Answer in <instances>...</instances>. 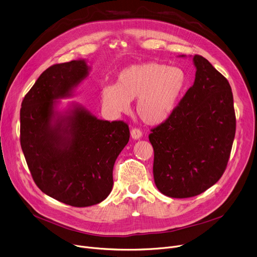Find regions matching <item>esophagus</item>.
Here are the masks:
<instances>
[{"label":"esophagus","mask_w":257,"mask_h":257,"mask_svg":"<svg viewBox=\"0 0 257 257\" xmlns=\"http://www.w3.org/2000/svg\"><path fill=\"white\" fill-rule=\"evenodd\" d=\"M142 136H143V132L139 129L134 128L131 130V137L134 139V141H137V139L142 138Z\"/></svg>","instance_id":"esophagus-1"}]
</instances>
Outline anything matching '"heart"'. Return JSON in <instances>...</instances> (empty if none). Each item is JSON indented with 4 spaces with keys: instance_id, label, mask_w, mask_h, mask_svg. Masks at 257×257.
Segmentation results:
<instances>
[{
    "instance_id": "heart-1",
    "label": "heart",
    "mask_w": 257,
    "mask_h": 257,
    "mask_svg": "<svg viewBox=\"0 0 257 257\" xmlns=\"http://www.w3.org/2000/svg\"><path fill=\"white\" fill-rule=\"evenodd\" d=\"M186 75L178 66L158 62L130 65L120 72L115 85L101 90L104 109L119 115L128 112L131 100H136V111L146 124L165 122L175 109L186 86Z\"/></svg>"
}]
</instances>
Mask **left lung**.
Masks as SVG:
<instances>
[{
	"mask_svg": "<svg viewBox=\"0 0 257 257\" xmlns=\"http://www.w3.org/2000/svg\"><path fill=\"white\" fill-rule=\"evenodd\" d=\"M193 62L194 85L149 136L156 186L170 198L195 197L215 184L225 170L236 133L229 83L203 56H193Z\"/></svg>",
	"mask_w": 257,
	"mask_h": 257,
	"instance_id": "8db88e82",
	"label": "left lung"
}]
</instances>
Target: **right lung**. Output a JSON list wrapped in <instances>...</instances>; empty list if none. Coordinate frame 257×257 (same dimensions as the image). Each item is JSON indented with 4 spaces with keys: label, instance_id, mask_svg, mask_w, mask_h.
I'll use <instances>...</instances> for the list:
<instances>
[{
    "label": "right lung",
    "instance_id": "right-lung-1",
    "mask_svg": "<svg viewBox=\"0 0 257 257\" xmlns=\"http://www.w3.org/2000/svg\"><path fill=\"white\" fill-rule=\"evenodd\" d=\"M90 71L85 59L50 66L20 109V145L34 181L44 194L74 207L107 198L114 162L130 137L126 123L97 119L79 103L58 108Z\"/></svg>",
    "mask_w": 257,
    "mask_h": 257
}]
</instances>
